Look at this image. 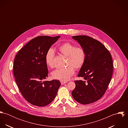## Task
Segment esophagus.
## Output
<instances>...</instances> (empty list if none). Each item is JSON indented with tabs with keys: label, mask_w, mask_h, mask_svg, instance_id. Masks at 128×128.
<instances>
[{
	"label": "esophagus",
	"mask_w": 128,
	"mask_h": 128,
	"mask_svg": "<svg viewBox=\"0 0 128 128\" xmlns=\"http://www.w3.org/2000/svg\"><path fill=\"white\" fill-rule=\"evenodd\" d=\"M60 83H61L62 85H64V84L65 83H67V81H60Z\"/></svg>",
	"instance_id": "34e87169"
}]
</instances>
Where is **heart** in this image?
<instances>
[{"instance_id":"1","label":"heart","mask_w":128,"mask_h":128,"mask_svg":"<svg viewBox=\"0 0 128 128\" xmlns=\"http://www.w3.org/2000/svg\"><path fill=\"white\" fill-rule=\"evenodd\" d=\"M58 50L64 56H67L66 65V67L56 69L52 73V77L61 81L68 80L74 73V68H81L86 60V52L84 49L70 42H66L60 45ZM55 51L53 49H49L45 55V62L47 66L53 68L55 66Z\"/></svg>"}]
</instances>
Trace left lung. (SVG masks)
<instances>
[{"label": "left lung", "instance_id": "8db88e82", "mask_svg": "<svg viewBox=\"0 0 128 128\" xmlns=\"http://www.w3.org/2000/svg\"><path fill=\"white\" fill-rule=\"evenodd\" d=\"M86 52V60L78 77L83 80L75 81L73 98L87 104L100 100L109 85L113 73V61L109 51L100 41L85 36H73Z\"/></svg>", "mask_w": 128, "mask_h": 128}]
</instances>
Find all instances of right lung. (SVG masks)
Returning a JSON list of instances; mask_svg holds the SVG:
<instances>
[{
  "mask_svg": "<svg viewBox=\"0 0 128 128\" xmlns=\"http://www.w3.org/2000/svg\"><path fill=\"white\" fill-rule=\"evenodd\" d=\"M60 36L33 38L16 56L13 73L19 90L30 104L44 106L55 98L60 86L58 80L45 81L48 74L45 55Z\"/></svg>",
  "mask_w": 128,
  "mask_h": 128,
  "instance_id": "1",
  "label": "right lung"
}]
</instances>
